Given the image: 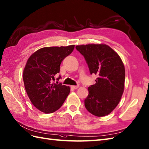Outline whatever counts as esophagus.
<instances>
[{"mask_svg": "<svg viewBox=\"0 0 149 149\" xmlns=\"http://www.w3.org/2000/svg\"><path fill=\"white\" fill-rule=\"evenodd\" d=\"M79 88V86H72L71 88H72L73 89H76Z\"/></svg>", "mask_w": 149, "mask_h": 149, "instance_id": "obj_1", "label": "esophagus"}]
</instances>
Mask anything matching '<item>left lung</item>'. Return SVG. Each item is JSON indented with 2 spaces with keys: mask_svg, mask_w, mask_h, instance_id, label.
Here are the masks:
<instances>
[{
  "mask_svg": "<svg viewBox=\"0 0 149 149\" xmlns=\"http://www.w3.org/2000/svg\"><path fill=\"white\" fill-rule=\"evenodd\" d=\"M84 56L90 74L98 75L96 83L88 88L84 105L97 117L111 113L119 104L124 89L125 68L116 52L105 44L76 46Z\"/></svg>",
  "mask_w": 149,
  "mask_h": 149,
  "instance_id": "obj_1",
  "label": "left lung"
}]
</instances>
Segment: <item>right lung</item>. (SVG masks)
Masks as SVG:
<instances>
[{"instance_id":"1","label":"right lung","mask_w":149,"mask_h":149,"mask_svg":"<svg viewBox=\"0 0 149 149\" xmlns=\"http://www.w3.org/2000/svg\"><path fill=\"white\" fill-rule=\"evenodd\" d=\"M74 47H42L28 59L23 74L24 85L31 102L40 111L46 113L56 111L70 93L69 86L56 84L53 80L60 72L61 61L72 53Z\"/></svg>"}]
</instances>
